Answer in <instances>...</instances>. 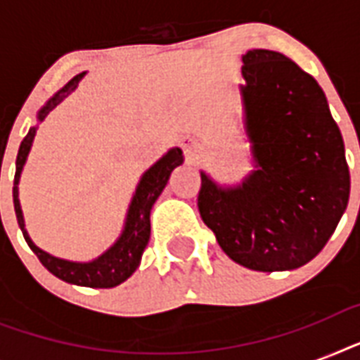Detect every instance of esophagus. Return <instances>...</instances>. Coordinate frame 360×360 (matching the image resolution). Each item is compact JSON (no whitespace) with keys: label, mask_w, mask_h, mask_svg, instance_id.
<instances>
[{"label":"esophagus","mask_w":360,"mask_h":360,"mask_svg":"<svg viewBox=\"0 0 360 360\" xmlns=\"http://www.w3.org/2000/svg\"><path fill=\"white\" fill-rule=\"evenodd\" d=\"M181 147H183V151H185L186 155H191L192 147H194V140H192L191 136H183V138H181Z\"/></svg>","instance_id":"esophagus-1"}]
</instances>
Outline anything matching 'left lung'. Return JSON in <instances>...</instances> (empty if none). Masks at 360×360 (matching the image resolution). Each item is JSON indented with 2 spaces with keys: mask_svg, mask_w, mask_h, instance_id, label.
<instances>
[{
  "mask_svg": "<svg viewBox=\"0 0 360 360\" xmlns=\"http://www.w3.org/2000/svg\"><path fill=\"white\" fill-rule=\"evenodd\" d=\"M245 124L257 169L236 188L202 174L198 209L220 248L252 271H291L321 252L349 200L340 129L312 76L273 50L243 56Z\"/></svg>",
  "mask_w": 360,
  "mask_h": 360,
  "instance_id": "8db88e82",
  "label": "left lung"
}]
</instances>
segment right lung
<instances>
[{"label":"right lung","instance_id":"add662e5","mask_svg":"<svg viewBox=\"0 0 360 360\" xmlns=\"http://www.w3.org/2000/svg\"><path fill=\"white\" fill-rule=\"evenodd\" d=\"M82 75L75 76L72 80L59 89L46 106H42L39 112V121H42L48 115V112L56 108L67 95L75 91L78 82L82 80ZM37 127L30 129L27 136H25L22 143H20L18 157H16V174H14V186H13V202H14V213H16V220L22 233H24L25 243L30 245V248L35 252V256L39 257V262L58 278L69 282V284L76 285H87V288H114V285L121 284L129 278L130 274L134 273L136 267L140 265L141 254L146 250L147 243H149V233H151V222H149V213H151L153 203L157 202V198L160 196V192L164 191V186L168 183L169 174L174 172L183 162V153L181 149H172L158 160L155 166L147 169L143 177H141L140 185L136 188V194L132 198V203L129 207V214H127V222H124V230L121 237L117 239L110 250H106L101 257L93 259L89 263H76L67 262V259H59L44 250H41L39 246L33 245V240L30 239L27 231L24 228V217H22V209H20L18 202V181L22 168H24L25 158L31 149L33 138H35Z\"/></svg>","mask_w":360,"mask_h":360}]
</instances>
